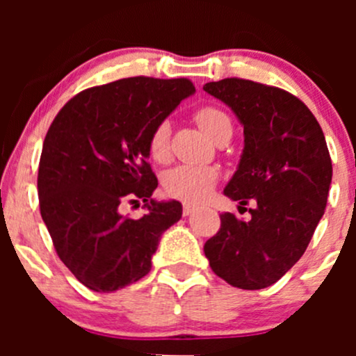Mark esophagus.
I'll list each match as a JSON object with an SVG mask.
<instances>
[{
  "label": "esophagus",
  "mask_w": 356,
  "mask_h": 356,
  "mask_svg": "<svg viewBox=\"0 0 356 356\" xmlns=\"http://www.w3.org/2000/svg\"><path fill=\"white\" fill-rule=\"evenodd\" d=\"M194 211H195V206H192V204H187V202L182 204V214L184 216H191Z\"/></svg>",
  "instance_id": "34e87169"
}]
</instances>
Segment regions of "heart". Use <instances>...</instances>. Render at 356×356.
I'll return each instance as SVG.
<instances>
[{"instance_id": "obj_1", "label": "heart", "mask_w": 356, "mask_h": 356, "mask_svg": "<svg viewBox=\"0 0 356 356\" xmlns=\"http://www.w3.org/2000/svg\"><path fill=\"white\" fill-rule=\"evenodd\" d=\"M195 122L202 132L212 140L219 138L222 134L232 132V122L224 110L214 105H206L195 110ZM150 157L155 162H165L170 155V124L161 120L150 132L147 140ZM219 174L212 167L197 165H177L164 175V191L170 197L181 199L186 202H201L211 194L218 184Z\"/></svg>"}]
</instances>
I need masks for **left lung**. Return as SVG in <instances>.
Segmentation results:
<instances>
[{
	"label": "left lung",
	"mask_w": 356,
	"mask_h": 356,
	"mask_svg": "<svg viewBox=\"0 0 356 356\" xmlns=\"http://www.w3.org/2000/svg\"><path fill=\"white\" fill-rule=\"evenodd\" d=\"M204 90L234 110L244 125V150L224 189L251 219L220 214L204 244L209 266L241 289L275 284L305 254L325 214L333 167L318 120L293 93L238 79L209 81Z\"/></svg>",
	"instance_id": "obj_1"
}]
</instances>
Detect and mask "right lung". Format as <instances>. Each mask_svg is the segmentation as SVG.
<instances>
[{
	"label": "right lung",
	"instance_id": "right-lung-1",
	"mask_svg": "<svg viewBox=\"0 0 356 356\" xmlns=\"http://www.w3.org/2000/svg\"><path fill=\"white\" fill-rule=\"evenodd\" d=\"M194 92L189 79L130 76L76 93L51 122L38 167L40 212L56 254L92 291L144 277L161 234L181 219V202L150 199L159 182L147 140ZM138 200L147 215L121 214Z\"/></svg>",
	"mask_w": 356,
	"mask_h": 356
}]
</instances>
